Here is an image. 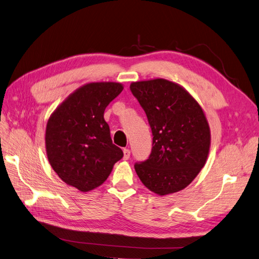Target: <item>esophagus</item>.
Returning <instances> with one entry per match:
<instances>
[{"instance_id": "obj_1", "label": "esophagus", "mask_w": 259, "mask_h": 259, "mask_svg": "<svg viewBox=\"0 0 259 259\" xmlns=\"http://www.w3.org/2000/svg\"><path fill=\"white\" fill-rule=\"evenodd\" d=\"M123 153H124V155H123L124 160H128L131 158V151L128 150V149H124Z\"/></svg>"}]
</instances>
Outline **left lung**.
<instances>
[{
	"mask_svg": "<svg viewBox=\"0 0 259 259\" xmlns=\"http://www.w3.org/2000/svg\"><path fill=\"white\" fill-rule=\"evenodd\" d=\"M152 132L151 153L135 163L142 183L165 195L183 190L206 162L210 133L202 108L182 86L164 79L132 83Z\"/></svg>",
	"mask_w": 259,
	"mask_h": 259,
	"instance_id": "left-lung-1",
	"label": "left lung"
}]
</instances>
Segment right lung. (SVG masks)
Returning <instances> with one entry per match:
<instances>
[{
    "mask_svg": "<svg viewBox=\"0 0 259 259\" xmlns=\"http://www.w3.org/2000/svg\"><path fill=\"white\" fill-rule=\"evenodd\" d=\"M122 91L120 83L86 84L54 111L46 125V152L53 169L80 191L100 186L123 158L104 119L106 107Z\"/></svg>",
    "mask_w": 259,
    "mask_h": 259,
    "instance_id": "right-lung-1",
    "label": "right lung"
}]
</instances>
